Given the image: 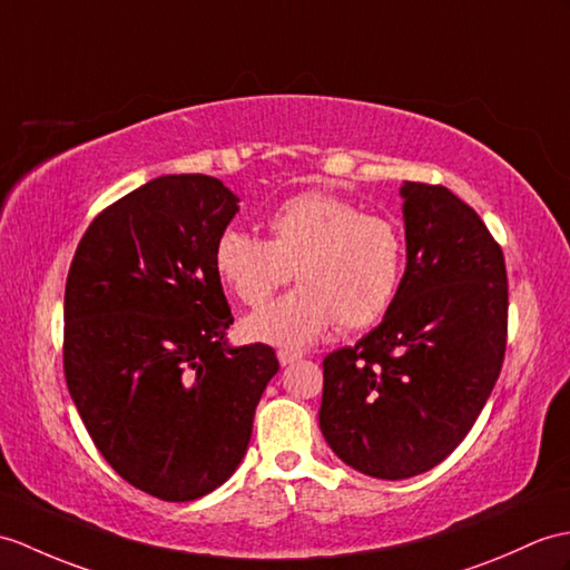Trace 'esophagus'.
Masks as SVG:
<instances>
[{
  "label": "esophagus",
  "mask_w": 570,
  "mask_h": 570,
  "mask_svg": "<svg viewBox=\"0 0 570 570\" xmlns=\"http://www.w3.org/2000/svg\"><path fill=\"white\" fill-rule=\"evenodd\" d=\"M276 356H279V362H282V366H288V364H294V362H298L301 356H303V352H298V350H288V347H284V350H279L276 352Z\"/></svg>",
  "instance_id": "obj_1"
}]
</instances>
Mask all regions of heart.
<instances>
[{"label":"heart","mask_w":570,"mask_h":570,"mask_svg":"<svg viewBox=\"0 0 570 570\" xmlns=\"http://www.w3.org/2000/svg\"><path fill=\"white\" fill-rule=\"evenodd\" d=\"M269 240L228 228L214 249L216 272L237 301L259 308L296 274L298 288L243 323L249 340L298 347L340 330L379 323L403 282L405 243L399 225L325 191L276 206Z\"/></svg>","instance_id":"1"}]
</instances>
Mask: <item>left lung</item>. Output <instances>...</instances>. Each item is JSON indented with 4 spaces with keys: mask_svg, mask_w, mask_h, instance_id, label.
I'll return each instance as SVG.
<instances>
[{
    "mask_svg": "<svg viewBox=\"0 0 570 570\" xmlns=\"http://www.w3.org/2000/svg\"><path fill=\"white\" fill-rule=\"evenodd\" d=\"M407 267L381 325L323 360L321 430L347 466L401 481L473 428L508 345L505 257L442 184L405 181Z\"/></svg>",
    "mask_w": 570,
    "mask_h": 570,
    "instance_id": "obj_1",
    "label": "left lung"
}]
</instances>
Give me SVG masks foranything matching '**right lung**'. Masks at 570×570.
Masks as SVG:
<instances>
[{"mask_svg": "<svg viewBox=\"0 0 570 570\" xmlns=\"http://www.w3.org/2000/svg\"><path fill=\"white\" fill-rule=\"evenodd\" d=\"M237 196L206 175H167L106 206L65 284V381L111 469L138 491L187 502L240 464L279 360L228 347L214 264Z\"/></svg>", "mask_w": 570, "mask_h": 570, "instance_id": "1", "label": "right lung"}]
</instances>
